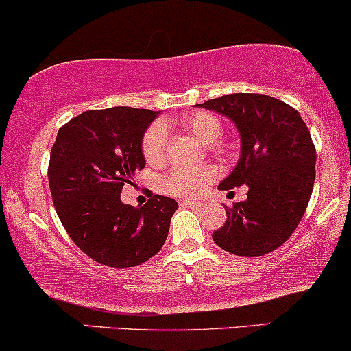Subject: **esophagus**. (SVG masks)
<instances>
[{"mask_svg":"<svg viewBox=\"0 0 351 351\" xmlns=\"http://www.w3.org/2000/svg\"><path fill=\"white\" fill-rule=\"evenodd\" d=\"M182 206L184 207H202V204L200 202H194V200H182Z\"/></svg>","mask_w":351,"mask_h":351,"instance_id":"1","label":"esophagus"}]
</instances>
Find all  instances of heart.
Returning a JSON list of instances; mask_svg holds the SVG:
<instances>
[{"label": "heart", "mask_w": 351, "mask_h": 351, "mask_svg": "<svg viewBox=\"0 0 351 351\" xmlns=\"http://www.w3.org/2000/svg\"><path fill=\"white\" fill-rule=\"evenodd\" d=\"M179 125L189 134L200 141L202 144H214L222 136V123L214 114L199 111L186 114L179 119ZM165 145L167 136L162 124H152L143 136V156L145 162L151 165H159L165 159ZM217 167L204 165V167H174L162 179V191L165 194L174 197H197L217 179Z\"/></svg>", "instance_id": "obj_1"}]
</instances>
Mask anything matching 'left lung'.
I'll use <instances>...</instances> for the list:
<instances>
[{"label": "left lung", "mask_w": 351, "mask_h": 351, "mask_svg": "<svg viewBox=\"0 0 351 351\" xmlns=\"http://www.w3.org/2000/svg\"><path fill=\"white\" fill-rule=\"evenodd\" d=\"M197 106L230 117L240 132V160L219 189L249 187L243 202L226 207V223L212 239L239 257L277 250L300 223L313 191L317 151L308 128L297 109L265 94H227Z\"/></svg>", "instance_id": "obj_1"}]
</instances>
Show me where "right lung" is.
Here are the masks:
<instances>
[{
    "label": "right lung",
    "mask_w": 351,
    "mask_h": 351,
    "mask_svg": "<svg viewBox=\"0 0 351 351\" xmlns=\"http://www.w3.org/2000/svg\"><path fill=\"white\" fill-rule=\"evenodd\" d=\"M157 112L136 108L93 109L61 125L53 144L48 179L62 227L93 261L128 269L162 249L179 204L152 195L143 207L121 202L145 165L143 136Z\"/></svg>",
    "instance_id": "right-lung-1"
}]
</instances>
